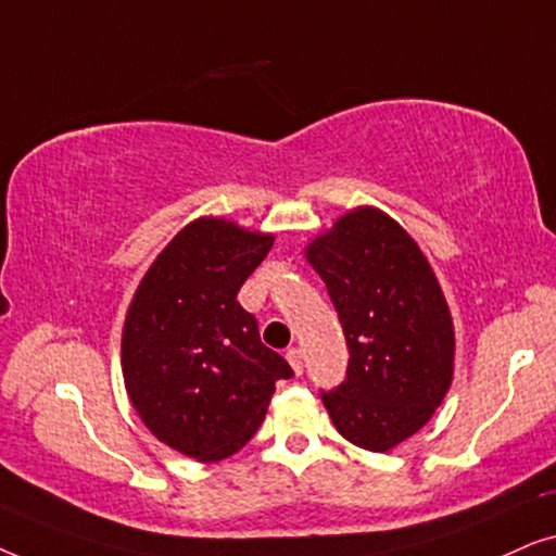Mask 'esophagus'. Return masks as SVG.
Returning <instances> with one entry per match:
<instances>
[{"instance_id":"esophagus-1","label":"esophagus","mask_w":556,"mask_h":556,"mask_svg":"<svg viewBox=\"0 0 556 556\" xmlns=\"http://www.w3.org/2000/svg\"><path fill=\"white\" fill-rule=\"evenodd\" d=\"M286 359L291 362V367H293L295 375H301V371H303V352H301V349H299V346H291V349H288V352H286Z\"/></svg>"}]
</instances>
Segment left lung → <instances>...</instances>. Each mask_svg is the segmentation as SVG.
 Here are the masks:
<instances>
[{
  "mask_svg": "<svg viewBox=\"0 0 556 556\" xmlns=\"http://www.w3.org/2000/svg\"><path fill=\"white\" fill-rule=\"evenodd\" d=\"M344 329L346 377L321 400L349 443L384 453L415 435L453 379V321L417 242L375 207L349 212L311 242Z\"/></svg>",
  "mask_w": 556,
  "mask_h": 556,
  "instance_id": "1",
  "label": "left lung"
}]
</instances>
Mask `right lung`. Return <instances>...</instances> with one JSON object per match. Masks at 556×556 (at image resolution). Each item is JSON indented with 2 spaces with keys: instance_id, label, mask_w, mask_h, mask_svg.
Listing matches in <instances>:
<instances>
[{
  "instance_id": "obj_1",
  "label": "right lung",
  "mask_w": 556,
  "mask_h": 556,
  "mask_svg": "<svg viewBox=\"0 0 556 556\" xmlns=\"http://www.w3.org/2000/svg\"><path fill=\"white\" fill-rule=\"evenodd\" d=\"M273 235L200 217L162 250L131 306L121 362L131 405L174 451L219 460L261 428L278 379L293 369L261 341L238 291Z\"/></svg>"
}]
</instances>
